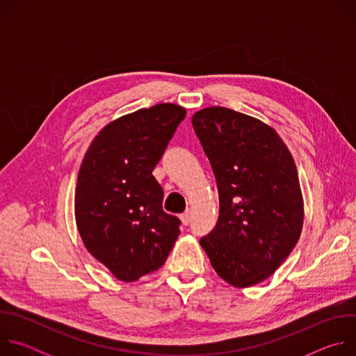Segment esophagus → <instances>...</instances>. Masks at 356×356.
Listing matches in <instances>:
<instances>
[{
    "mask_svg": "<svg viewBox=\"0 0 356 356\" xmlns=\"http://www.w3.org/2000/svg\"><path fill=\"white\" fill-rule=\"evenodd\" d=\"M180 220H181V222H183L184 225H188L190 221H191V213H190V210L184 211V213L180 216Z\"/></svg>",
    "mask_w": 356,
    "mask_h": 356,
    "instance_id": "obj_1",
    "label": "esophagus"
}]
</instances>
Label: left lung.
I'll return each mask as SVG.
<instances>
[{"mask_svg":"<svg viewBox=\"0 0 356 356\" xmlns=\"http://www.w3.org/2000/svg\"><path fill=\"white\" fill-rule=\"evenodd\" d=\"M216 176L220 216L200 245L235 287L268 279L289 257L302 227L297 169L275 129L224 107L191 118Z\"/></svg>","mask_w":356,"mask_h":356,"instance_id":"obj_1","label":"left lung"}]
</instances>
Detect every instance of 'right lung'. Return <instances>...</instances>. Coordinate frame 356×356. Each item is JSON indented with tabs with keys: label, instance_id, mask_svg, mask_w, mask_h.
<instances>
[{
	"label": "right lung",
	"instance_id": "right-lung-1",
	"mask_svg": "<svg viewBox=\"0 0 356 356\" xmlns=\"http://www.w3.org/2000/svg\"><path fill=\"white\" fill-rule=\"evenodd\" d=\"M186 110L158 104L118 118L95 136L83 159L76 222L91 255L124 282L158 270L181 221L163 211V188L152 175Z\"/></svg>",
	"mask_w": 356,
	"mask_h": 356
}]
</instances>
